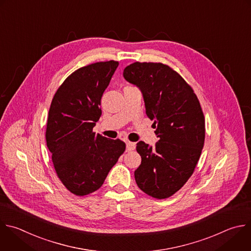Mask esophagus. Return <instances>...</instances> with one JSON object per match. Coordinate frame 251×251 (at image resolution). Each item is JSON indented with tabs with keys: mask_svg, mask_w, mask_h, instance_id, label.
<instances>
[{
	"mask_svg": "<svg viewBox=\"0 0 251 251\" xmlns=\"http://www.w3.org/2000/svg\"><path fill=\"white\" fill-rule=\"evenodd\" d=\"M136 147V144L135 143H132V142H127L126 143V151H133Z\"/></svg>",
	"mask_w": 251,
	"mask_h": 251,
	"instance_id": "1",
	"label": "esophagus"
}]
</instances>
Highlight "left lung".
I'll return each mask as SVG.
<instances>
[{
	"label": "left lung",
	"mask_w": 251,
	"mask_h": 251,
	"mask_svg": "<svg viewBox=\"0 0 251 251\" xmlns=\"http://www.w3.org/2000/svg\"><path fill=\"white\" fill-rule=\"evenodd\" d=\"M124 78L137 86L158 142L140 141L142 157L135 180L146 194L165 199L192 176L205 141V119L200 102L184 78L168 65L135 62L124 69Z\"/></svg>",
	"instance_id": "1"
}]
</instances>
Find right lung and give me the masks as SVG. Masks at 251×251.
I'll use <instances>...</instances> for the list:
<instances>
[{
	"mask_svg": "<svg viewBox=\"0 0 251 251\" xmlns=\"http://www.w3.org/2000/svg\"><path fill=\"white\" fill-rule=\"evenodd\" d=\"M118 65L107 61L77 69L64 80L50 105L47 147L58 177L77 196L100 188L125 151L124 142L93 131L101 116V97Z\"/></svg>",
	"mask_w": 251,
	"mask_h": 251,
	"instance_id": "1",
	"label": "right lung"
}]
</instances>
